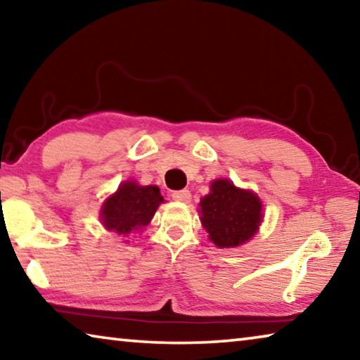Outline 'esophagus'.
<instances>
[{
    "label": "esophagus",
    "mask_w": 360,
    "mask_h": 360,
    "mask_svg": "<svg viewBox=\"0 0 360 360\" xmlns=\"http://www.w3.org/2000/svg\"><path fill=\"white\" fill-rule=\"evenodd\" d=\"M172 197H173V200H176V202L188 203V202H191L192 195H191V192L187 191V188H182V191H174V192L172 193Z\"/></svg>",
    "instance_id": "34e87169"
}]
</instances>
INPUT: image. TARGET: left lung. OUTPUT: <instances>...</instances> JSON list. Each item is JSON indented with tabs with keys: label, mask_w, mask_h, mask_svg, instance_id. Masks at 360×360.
I'll use <instances>...</instances> for the list:
<instances>
[{
	"label": "left lung",
	"mask_w": 360,
	"mask_h": 360,
	"mask_svg": "<svg viewBox=\"0 0 360 360\" xmlns=\"http://www.w3.org/2000/svg\"><path fill=\"white\" fill-rule=\"evenodd\" d=\"M202 224L217 248H235L252 238L262 221L257 195L236 188L230 181L217 179L211 193L200 202Z\"/></svg>",
	"instance_id": "8db88e82"
}]
</instances>
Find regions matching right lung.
<instances>
[{
  "label": "right lung",
  "mask_w": 360,
  "mask_h": 360,
  "mask_svg": "<svg viewBox=\"0 0 360 360\" xmlns=\"http://www.w3.org/2000/svg\"><path fill=\"white\" fill-rule=\"evenodd\" d=\"M162 202L158 187L138 186L133 181L124 182L103 205V224L108 230L127 236L148 225Z\"/></svg>",
  "instance_id": "right-lung-1"
}]
</instances>
